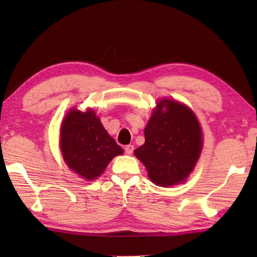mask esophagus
Here are the masks:
<instances>
[{
  "mask_svg": "<svg viewBox=\"0 0 257 257\" xmlns=\"http://www.w3.org/2000/svg\"><path fill=\"white\" fill-rule=\"evenodd\" d=\"M134 150H135V147L133 145H128V146L124 147V151H125V154H127V155H133Z\"/></svg>",
  "mask_w": 257,
  "mask_h": 257,
  "instance_id": "34e87169",
  "label": "esophagus"
}]
</instances>
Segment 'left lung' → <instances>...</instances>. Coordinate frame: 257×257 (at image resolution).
Masks as SVG:
<instances>
[{
  "instance_id": "obj_1",
  "label": "left lung",
  "mask_w": 257,
  "mask_h": 257,
  "mask_svg": "<svg viewBox=\"0 0 257 257\" xmlns=\"http://www.w3.org/2000/svg\"><path fill=\"white\" fill-rule=\"evenodd\" d=\"M145 138L135 156L146 166L151 181L161 187L184 181L202 150V133L195 114L181 103L162 99L147 124Z\"/></svg>"
}]
</instances>
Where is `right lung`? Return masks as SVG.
<instances>
[{
	"instance_id": "right-lung-1",
	"label": "right lung",
	"mask_w": 257,
	"mask_h": 257,
	"mask_svg": "<svg viewBox=\"0 0 257 257\" xmlns=\"http://www.w3.org/2000/svg\"><path fill=\"white\" fill-rule=\"evenodd\" d=\"M61 149L67 166L87 180L99 177L112 158L123 152L91 110L67 113L61 129Z\"/></svg>"
}]
</instances>
